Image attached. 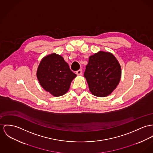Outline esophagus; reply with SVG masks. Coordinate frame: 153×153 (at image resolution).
<instances>
[{"instance_id":"1","label":"esophagus","mask_w":153,"mask_h":153,"mask_svg":"<svg viewBox=\"0 0 153 153\" xmlns=\"http://www.w3.org/2000/svg\"><path fill=\"white\" fill-rule=\"evenodd\" d=\"M76 74H77V76L81 75V74H82V69H80V70L77 71H76Z\"/></svg>"}]
</instances>
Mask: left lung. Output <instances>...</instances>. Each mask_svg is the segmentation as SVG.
Returning a JSON list of instances; mask_svg holds the SVG:
<instances>
[{"mask_svg": "<svg viewBox=\"0 0 153 153\" xmlns=\"http://www.w3.org/2000/svg\"><path fill=\"white\" fill-rule=\"evenodd\" d=\"M84 76L90 92L95 96L105 97L117 88L121 77V68L113 54L99 51L89 57Z\"/></svg>", "mask_w": 153, "mask_h": 153, "instance_id": "left-lung-1", "label": "left lung"}]
</instances>
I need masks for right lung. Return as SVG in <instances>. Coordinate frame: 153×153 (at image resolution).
<instances>
[{
  "mask_svg": "<svg viewBox=\"0 0 153 153\" xmlns=\"http://www.w3.org/2000/svg\"><path fill=\"white\" fill-rule=\"evenodd\" d=\"M36 77L41 87L55 97L66 94L76 77L63 58L55 53L45 56L40 62Z\"/></svg>",
  "mask_w": 153,
  "mask_h": 153,
  "instance_id": "add662e5",
  "label": "right lung"
}]
</instances>
